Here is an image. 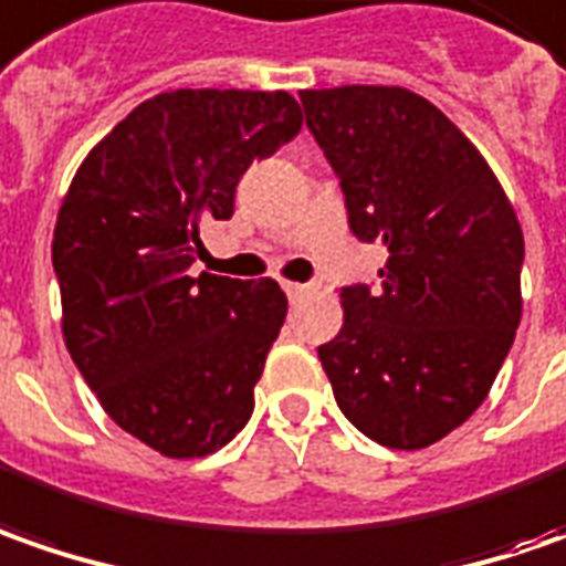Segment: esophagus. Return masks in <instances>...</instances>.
<instances>
[{"label": "esophagus", "instance_id": "obj_1", "mask_svg": "<svg viewBox=\"0 0 566 566\" xmlns=\"http://www.w3.org/2000/svg\"><path fill=\"white\" fill-rule=\"evenodd\" d=\"M284 294L291 301H301L303 294H310V284H297V282H284Z\"/></svg>", "mask_w": 566, "mask_h": 566}]
</instances>
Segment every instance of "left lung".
Returning <instances> with one entry per match:
<instances>
[{
  "label": "left lung",
  "mask_w": 566,
  "mask_h": 566,
  "mask_svg": "<svg viewBox=\"0 0 566 566\" xmlns=\"http://www.w3.org/2000/svg\"><path fill=\"white\" fill-rule=\"evenodd\" d=\"M350 231L388 250L381 287H342L319 347L342 413L385 448H429L476 413L514 344L523 231L470 137L407 87L301 90Z\"/></svg>",
  "instance_id": "obj_1"
}]
</instances>
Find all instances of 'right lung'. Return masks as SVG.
Segmentation results:
<instances>
[{
  "label": "right lung",
  "mask_w": 566,
  "mask_h": 566,
  "mask_svg": "<svg viewBox=\"0 0 566 566\" xmlns=\"http://www.w3.org/2000/svg\"><path fill=\"white\" fill-rule=\"evenodd\" d=\"M301 125L284 90L159 93L90 149L62 200L65 347L108 417L166 458L219 451L253 413L287 297L272 279H193L190 265L253 159Z\"/></svg>",
  "instance_id": "right-lung-1"
}]
</instances>
